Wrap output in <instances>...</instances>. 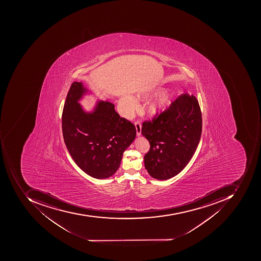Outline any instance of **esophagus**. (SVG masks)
I'll list each match as a JSON object with an SVG mask.
<instances>
[{"label":"esophagus","mask_w":261,"mask_h":261,"mask_svg":"<svg viewBox=\"0 0 261 261\" xmlns=\"http://www.w3.org/2000/svg\"><path fill=\"white\" fill-rule=\"evenodd\" d=\"M135 126H136V129H137V135L138 137H140V135H141L142 130V124L140 121H136L135 122Z\"/></svg>","instance_id":"esophagus-1"}]
</instances>
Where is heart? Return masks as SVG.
<instances>
[{"mask_svg":"<svg viewBox=\"0 0 261 261\" xmlns=\"http://www.w3.org/2000/svg\"><path fill=\"white\" fill-rule=\"evenodd\" d=\"M157 91H149L147 92L140 94L139 95V98H148L150 95ZM175 99V93L172 92H164L161 96H159L157 99H153L150 102L147 106V111L150 114L153 115L162 114V112L167 109L170 104L172 103L173 99ZM121 108H122V113L125 116H130L133 114L137 108V102L134 98L129 95H125L121 99Z\"/></svg>","mask_w":261,"mask_h":261,"instance_id":"obj_1","label":"heart"}]
</instances>
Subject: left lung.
I'll use <instances>...</instances> for the list:
<instances>
[{
  "label": "left lung",
  "mask_w": 261,
  "mask_h": 261,
  "mask_svg": "<svg viewBox=\"0 0 261 261\" xmlns=\"http://www.w3.org/2000/svg\"><path fill=\"white\" fill-rule=\"evenodd\" d=\"M202 129L201 109L196 98L184 94L152 121H144L142 134L150 143L145 168L154 179L176 176L198 147Z\"/></svg>",
  "instance_id": "8db88e82"
}]
</instances>
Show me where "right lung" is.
I'll list each match as a JSON object with an SVG mask.
<instances>
[{
  "instance_id": "right-lung-1",
  "label": "right lung",
  "mask_w": 261,
  "mask_h": 261,
  "mask_svg": "<svg viewBox=\"0 0 261 261\" xmlns=\"http://www.w3.org/2000/svg\"><path fill=\"white\" fill-rule=\"evenodd\" d=\"M85 92L82 82L72 83L62 114L63 140L82 170L96 179H106L118 170L137 131L108 101H99L92 113H85L77 102Z\"/></svg>"
}]
</instances>
